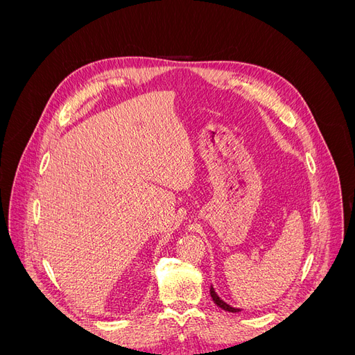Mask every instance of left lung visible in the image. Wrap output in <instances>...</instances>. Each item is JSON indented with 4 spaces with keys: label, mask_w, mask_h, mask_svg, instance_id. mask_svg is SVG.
I'll list each match as a JSON object with an SVG mask.
<instances>
[{
    "label": "left lung",
    "mask_w": 355,
    "mask_h": 355,
    "mask_svg": "<svg viewBox=\"0 0 355 355\" xmlns=\"http://www.w3.org/2000/svg\"><path fill=\"white\" fill-rule=\"evenodd\" d=\"M210 295H211V297L214 300V304H216L219 308H222L225 311H230V313H240L239 308H234V306L228 305L227 302H223V300L216 295V292H214V288L211 286H210Z\"/></svg>",
    "instance_id": "obj_1"
}]
</instances>
